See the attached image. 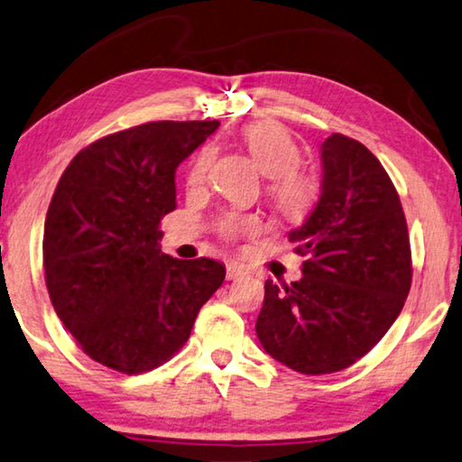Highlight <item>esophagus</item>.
<instances>
[{
  "label": "esophagus",
  "instance_id": "obj_1",
  "mask_svg": "<svg viewBox=\"0 0 462 462\" xmlns=\"http://www.w3.org/2000/svg\"><path fill=\"white\" fill-rule=\"evenodd\" d=\"M245 274V270L241 268V266H237V263H226V278H229V281H237V278H241Z\"/></svg>",
  "mask_w": 462,
  "mask_h": 462
}]
</instances>
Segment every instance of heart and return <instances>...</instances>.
I'll list each match as a JSON object with an SVG mask.
<instances>
[{"label":"heart","mask_w":462,"mask_h":462,"mask_svg":"<svg viewBox=\"0 0 462 462\" xmlns=\"http://www.w3.org/2000/svg\"><path fill=\"white\" fill-rule=\"evenodd\" d=\"M249 157L266 176L268 196L276 208L286 217H305L317 200V184L311 176L297 170L300 151L286 128L274 123L249 125L241 133ZM213 162V151L202 149L188 170V186H200L207 178L208 165ZM262 229L258 217L252 215H226L221 221V231L226 237L254 236Z\"/></svg>","instance_id":"obj_1"}]
</instances>
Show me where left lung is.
<instances>
[{
	"label": "left lung",
	"mask_w": 462,
	"mask_h": 462,
	"mask_svg": "<svg viewBox=\"0 0 462 462\" xmlns=\"http://www.w3.org/2000/svg\"><path fill=\"white\" fill-rule=\"evenodd\" d=\"M319 151V200L289 233L302 278L266 281L255 321L263 350L302 374L337 373L373 350L411 286L405 215L381 162L337 133Z\"/></svg>",
	"instance_id": "1"
}]
</instances>
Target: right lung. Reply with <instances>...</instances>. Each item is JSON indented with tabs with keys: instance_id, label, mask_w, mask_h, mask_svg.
<instances>
[{
	"instance_id": "add662e5",
	"label": "right lung",
	"mask_w": 462,
	"mask_h": 462,
	"mask_svg": "<svg viewBox=\"0 0 462 462\" xmlns=\"http://www.w3.org/2000/svg\"><path fill=\"white\" fill-rule=\"evenodd\" d=\"M218 120L147 123L81 149L52 194L42 237L52 307L81 350L125 374L171 358L225 281L210 258L163 254L176 170Z\"/></svg>"
}]
</instances>
